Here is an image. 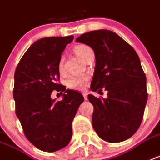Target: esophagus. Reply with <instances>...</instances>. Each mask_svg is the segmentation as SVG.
Segmentation results:
<instances>
[{
  "label": "esophagus",
  "mask_w": 160,
  "mask_h": 160,
  "mask_svg": "<svg viewBox=\"0 0 160 160\" xmlns=\"http://www.w3.org/2000/svg\"><path fill=\"white\" fill-rule=\"evenodd\" d=\"M82 94H83V96H84V99H85V100H87V99H88V95H87V93H85V92H83Z\"/></svg>",
  "instance_id": "1"
}]
</instances>
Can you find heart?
<instances>
[{
    "label": "heart",
    "instance_id": "b5f03b06",
    "mask_svg": "<svg viewBox=\"0 0 160 160\" xmlns=\"http://www.w3.org/2000/svg\"><path fill=\"white\" fill-rule=\"evenodd\" d=\"M92 51V49L86 45H77L74 48V52L77 56L78 58L84 61L86 58L87 54L89 52ZM58 71L61 75H63L65 73L64 65H63V59H61L58 64ZM87 79L85 77H76V76H72L67 79L66 81L67 86L69 89H82L85 86V82Z\"/></svg>",
    "mask_w": 160,
    "mask_h": 160
}]
</instances>
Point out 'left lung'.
I'll return each instance as SVG.
<instances>
[{"label": "left lung", "instance_id": "left-lung-1", "mask_svg": "<svg viewBox=\"0 0 160 160\" xmlns=\"http://www.w3.org/2000/svg\"><path fill=\"white\" fill-rule=\"evenodd\" d=\"M76 41L94 52L90 89L108 91L107 98L88 95L93 106V129L108 142L126 141L138 130L147 102L146 76L137 53L120 36L107 29L90 31Z\"/></svg>", "mask_w": 160, "mask_h": 160}]
</instances>
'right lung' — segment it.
<instances>
[{
  "instance_id": "right-lung-1",
  "label": "right lung",
  "mask_w": 160,
  "mask_h": 160,
  "mask_svg": "<svg viewBox=\"0 0 160 160\" xmlns=\"http://www.w3.org/2000/svg\"><path fill=\"white\" fill-rule=\"evenodd\" d=\"M73 39L71 35L37 40L15 70V113L27 139L42 151H57L68 145L72 136L71 123L84 100L80 92L57 83L62 53ZM53 90L64 92L62 101L51 98Z\"/></svg>"
}]
</instances>
